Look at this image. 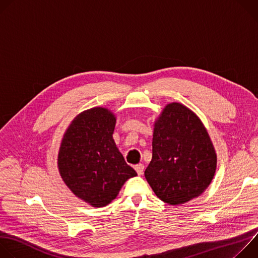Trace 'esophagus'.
<instances>
[{
  "mask_svg": "<svg viewBox=\"0 0 258 258\" xmlns=\"http://www.w3.org/2000/svg\"><path fill=\"white\" fill-rule=\"evenodd\" d=\"M135 169H136V171L138 172V174L139 175H142L143 174V172H144V165L143 164H137L136 166H135Z\"/></svg>",
  "mask_w": 258,
  "mask_h": 258,
  "instance_id": "1",
  "label": "esophagus"
}]
</instances>
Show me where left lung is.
<instances>
[{"mask_svg": "<svg viewBox=\"0 0 258 258\" xmlns=\"http://www.w3.org/2000/svg\"><path fill=\"white\" fill-rule=\"evenodd\" d=\"M152 160L145 177L170 205L200 196L216 169V153L200 118L186 106L167 104L154 123Z\"/></svg>", "mask_w": 258, "mask_h": 258, "instance_id": "8db88e82", "label": "left lung"}]
</instances>
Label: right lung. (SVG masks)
Here are the masks:
<instances>
[{"instance_id":"obj_1","label":"right lung","mask_w":258,"mask_h":258,"mask_svg":"<svg viewBox=\"0 0 258 258\" xmlns=\"http://www.w3.org/2000/svg\"><path fill=\"white\" fill-rule=\"evenodd\" d=\"M115 122L106 108L86 110L72 120L61 142L60 175L73 194L94 207L114 200L123 183L137 175L113 140Z\"/></svg>"}]
</instances>
